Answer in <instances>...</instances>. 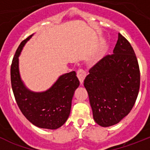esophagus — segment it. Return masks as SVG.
Masks as SVG:
<instances>
[{"label":"esophagus","mask_w":150,"mask_h":150,"mask_svg":"<svg viewBox=\"0 0 150 150\" xmlns=\"http://www.w3.org/2000/svg\"><path fill=\"white\" fill-rule=\"evenodd\" d=\"M86 76V71L83 70V69H79L77 71V77L79 78V82H80L81 84L83 83Z\"/></svg>","instance_id":"obj_1"}]
</instances>
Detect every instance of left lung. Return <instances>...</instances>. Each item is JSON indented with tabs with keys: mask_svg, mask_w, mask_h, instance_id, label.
<instances>
[{
	"mask_svg": "<svg viewBox=\"0 0 150 150\" xmlns=\"http://www.w3.org/2000/svg\"><path fill=\"white\" fill-rule=\"evenodd\" d=\"M112 53L91 67L84 80L94 120L102 127L117 124L129 113L140 88L137 57L120 33Z\"/></svg>",
	"mask_w": 150,
	"mask_h": 150,
	"instance_id": "left-lung-1",
	"label": "left lung"
}]
</instances>
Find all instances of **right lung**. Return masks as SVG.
<instances>
[{
  "label": "right lung",
  "mask_w": 150,
  "mask_h": 150,
  "mask_svg": "<svg viewBox=\"0 0 150 150\" xmlns=\"http://www.w3.org/2000/svg\"><path fill=\"white\" fill-rule=\"evenodd\" d=\"M24 40L17 49L11 64L10 75L13 94L21 112L35 126L46 129H57L69 117L74 91L79 86L75 71L59 77L49 89L41 92L30 91L21 79L18 57L28 41Z\"/></svg>",
  "instance_id": "add662e5"
}]
</instances>
